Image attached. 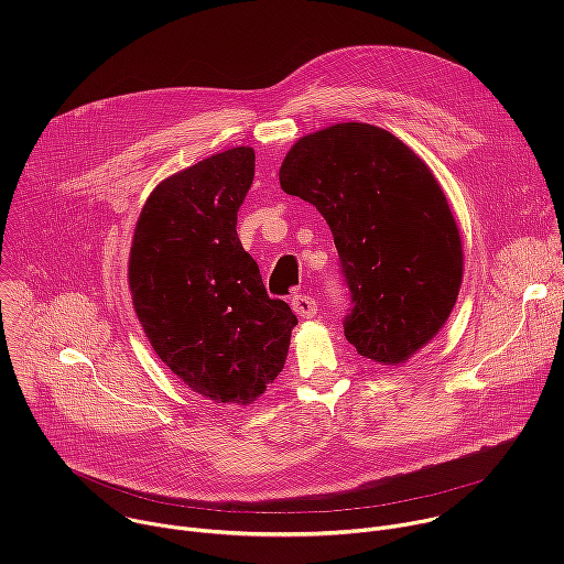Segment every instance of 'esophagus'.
<instances>
[{"instance_id":"esophagus-1","label":"esophagus","mask_w":564,"mask_h":564,"mask_svg":"<svg viewBox=\"0 0 564 564\" xmlns=\"http://www.w3.org/2000/svg\"><path fill=\"white\" fill-rule=\"evenodd\" d=\"M292 310L301 318H312L316 314V301L312 296L296 294V296H292Z\"/></svg>"}]
</instances>
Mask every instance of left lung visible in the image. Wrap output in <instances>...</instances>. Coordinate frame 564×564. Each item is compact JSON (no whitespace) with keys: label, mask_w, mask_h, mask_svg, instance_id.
Returning <instances> with one entry per match:
<instances>
[{"label":"left lung","mask_w":564,"mask_h":564,"mask_svg":"<svg viewBox=\"0 0 564 564\" xmlns=\"http://www.w3.org/2000/svg\"><path fill=\"white\" fill-rule=\"evenodd\" d=\"M281 189L326 218L352 294L348 344L406 364L444 328L464 274L462 234L431 167L390 131L339 122L299 138Z\"/></svg>","instance_id":"left-lung-1"}]
</instances>
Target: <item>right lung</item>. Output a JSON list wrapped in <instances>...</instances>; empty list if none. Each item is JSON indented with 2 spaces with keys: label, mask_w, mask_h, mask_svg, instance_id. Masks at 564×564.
<instances>
[{
  "label": "right lung",
  "mask_w": 564,
  "mask_h": 564,
  "mask_svg": "<svg viewBox=\"0 0 564 564\" xmlns=\"http://www.w3.org/2000/svg\"><path fill=\"white\" fill-rule=\"evenodd\" d=\"M252 181V147L172 174L149 194L129 252V290L151 348L216 404H254L283 370L296 326L236 234Z\"/></svg>",
  "instance_id": "1"
}]
</instances>
